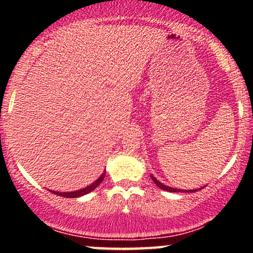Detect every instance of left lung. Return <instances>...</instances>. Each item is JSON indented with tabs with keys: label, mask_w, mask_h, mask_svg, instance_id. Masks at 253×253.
I'll return each mask as SVG.
<instances>
[{
	"label": "left lung",
	"mask_w": 253,
	"mask_h": 253,
	"mask_svg": "<svg viewBox=\"0 0 253 253\" xmlns=\"http://www.w3.org/2000/svg\"><path fill=\"white\" fill-rule=\"evenodd\" d=\"M152 179H153V182L156 183L157 185H158L159 188H161V189H163V190H167V191H171V193H179V191H182V190H179V189H175V188H171V187H167V185H164L163 183H161V182H158L157 181V179L155 178V177L152 176ZM185 193H187V191H191V193H195V191H197L196 189L195 190H184Z\"/></svg>",
	"instance_id": "left-lung-1"
}]
</instances>
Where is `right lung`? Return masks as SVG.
<instances>
[{
	"label": "right lung",
	"mask_w": 253,
	"mask_h": 253,
	"mask_svg": "<svg viewBox=\"0 0 253 253\" xmlns=\"http://www.w3.org/2000/svg\"><path fill=\"white\" fill-rule=\"evenodd\" d=\"M104 175H106V171H104L102 175L100 176V178L96 179V182H94L91 185L84 188V189H81V190H77V191H72V193H57V191H51V190L50 191H51V193L56 194V195H59V196H63V197H69V199H74V197L83 196V195H85V194H89L90 191L94 190L95 188L97 187V185H100V183L103 181Z\"/></svg>",
	"instance_id": "right-lung-1"
}]
</instances>
